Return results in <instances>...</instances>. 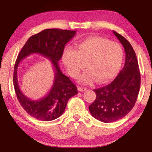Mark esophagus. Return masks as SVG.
I'll use <instances>...</instances> for the list:
<instances>
[{"label":"esophagus","instance_id":"1","mask_svg":"<svg viewBox=\"0 0 152 152\" xmlns=\"http://www.w3.org/2000/svg\"><path fill=\"white\" fill-rule=\"evenodd\" d=\"M77 89L79 91H81V92H82V91H85L87 90L86 88H85V87H82V86H78L77 87Z\"/></svg>","mask_w":152,"mask_h":152}]
</instances>
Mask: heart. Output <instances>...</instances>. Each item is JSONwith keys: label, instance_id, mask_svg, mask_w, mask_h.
Returning <instances> with one entry per match:
<instances>
[{"label": "heart", "instance_id": "heart-1", "mask_svg": "<svg viewBox=\"0 0 152 152\" xmlns=\"http://www.w3.org/2000/svg\"><path fill=\"white\" fill-rule=\"evenodd\" d=\"M123 52L118 43L102 37H91L80 42L76 50H64L62 61L73 77L85 68H88L80 77L82 84H91L95 80L104 83L115 77L121 67Z\"/></svg>", "mask_w": 152, "mask_h": 152}]
</instances>
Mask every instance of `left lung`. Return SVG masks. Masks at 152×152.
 Wrapping results in <instances>:
<instances>
[{"instance_id":"8db88e82","label":"left lung","mask_w":152,"mask_h":152,"mask_svg":"<svg viewBox=\"0 0 152 152\" xmlns=\"http://www.w3.org/2000/svg\"><path fill=\"white\" fill-rule=\"evenodd\" d=\"M113 33L124 48L125 64L111 84L93 90L96 98L88 107L95 119L105 123L117 121L129 113L137 100L140 86V73L134 50L124 37L115 31Z\"/></svg>"}]
</instances>
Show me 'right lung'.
I'll use <instances>...</instances> for the list:
<instances>
[{"mask_svg":"<svg viewBox=\"0 0 152 152\" xmlns=\"http://www.w3.org/2000/svg\"><path fill=\"white\" fill-rule=\"evenodd\" d=\"M76 31L46 29L29 38L20 50L14 68L13 82L17 99L25 111L41 121H50L60 117L70 97L77 94V88L69 77L62 73L58 61L65 45L75 35ZM40 53L52 61L55 68L53 86L45 97L38 101L27 98L20 90L17 70L20 61L31 53Z\"/></svg>","mask_w":152,"mask_h":152,"instance_id":"add662e5","label":"right lung"}]
</instances>
